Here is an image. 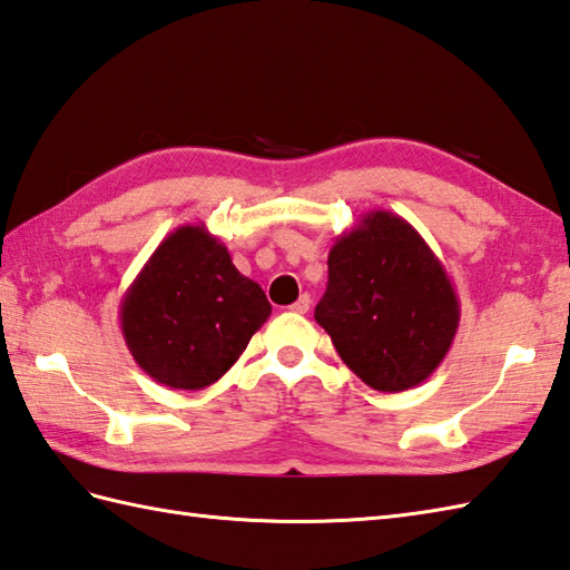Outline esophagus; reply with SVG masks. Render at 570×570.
Listing matches in <instances>:
<instances>
[{
	"label": "esophagus",
	"mask_w": 570,
	"mask_h": 570,
	"mask_svg": "<svg viewBox=\"0 0 570 570\" xmlns=\"http://www.w3.org/2000/svg\"><path fill=\"white\" fill-rule=\"evenodd\" d=\"M308 308H311V296L308 294H303L296 303H294V306H291L288 311L291 313H298V315H303V313H308Z\"/></svg>",
	"instance_id": "obj_1"
}]
</instances>
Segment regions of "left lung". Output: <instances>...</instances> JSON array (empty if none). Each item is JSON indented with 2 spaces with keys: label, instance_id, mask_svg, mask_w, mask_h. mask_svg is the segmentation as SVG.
<instances>
[{
  "label": "left lung",
  "instance_id": "obj_1",
  "mask_svg": "<svg viewBox=\"0 0 570 570\" xmlns=\"http://www.w3.org/2000/svg\"><path fill=\"white\" fill-rule=\"evenodd\" d=\"M459 317L444 264L405 218L368 210L330 247L315 321L366 386L415 389L442 364Z\"/></svg>",
  "mask_w": 570,
  "mask_h": 570
}]
</instances>
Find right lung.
Instances as JSON below:
<instances>
[{
	"label": "right lung",
	"mask_w": 570,
	"mask_h": 570,
	"mask_svg": "<svg viewBox=\"0 0 570 570\" xmlns=\"http://www.w3.org/2000/svg\"><path fill=\"white\" fill-rule=\"evenodd\" d=\"M269 313L262 286L198 223L157 245L124 294L118 321L145 374L167 389L198 391L240 360Z\"/></svg>",
	"instance_id": "right-lung-1"
}]
</instances>
